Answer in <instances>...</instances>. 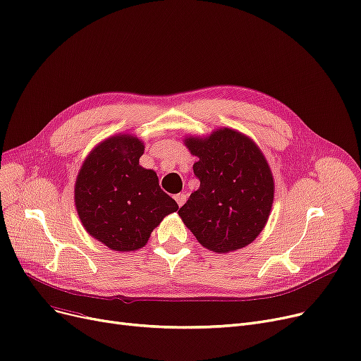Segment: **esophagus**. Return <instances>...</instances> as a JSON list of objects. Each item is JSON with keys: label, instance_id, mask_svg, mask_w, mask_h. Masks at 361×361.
<instances>
[{"label": "esophagus", "instance_id": "34e87169", "mask_svg": "<svg viewBox=\"0 0 361 361\" xmlns=\"http://www.w3.org/2000/svg\"><path fill=\"white\" fill-rule=\"evenodd\" d=\"M174 199H176V202H177V205H178V207H183V205H184V202H185V195H184V193H178V195H176V196H174Z\"/></svg>", "mask_w": 361, "mask_h": 361}]
</instances>
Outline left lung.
Listing matches in <instances>:
<instances>
[{"label": "left lung", "instance_id": "8db88e82", "mask_svg": "<svg viewBox=\"0 0 361 361\" xmlns=\"http://www.w3.org/2000/svg\"><path fill=\"white\" fill-rule=\"evenodd\" d=\"M184 145L197 158L200 185L178 215L197 242L216 254L252 243L269 221L274 178L261 149L231 128L208 135H185Z\"/></svg>", "mask_w": 361, "mask_h": 361}]
</instances>
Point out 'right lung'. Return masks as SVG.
Listing matches in <instances>:
<instances>
[{
  "instance_id": "1",
  "label": "right lung",
  "mask_w": 361,
  "mask_h": 361,
  "mask_svg": "<svg viewBox=\"0 0 361 361\" xmlns=\"http://www.w3.org/2000/svg\"><path fill=\"white\" fill-rule=\"evenodd\" d=\"M145 143L115 134L94 147L75 181V207L91 238L118 252L143 247L153 228L178 209L153 169L140 165Z\"/></svg>"
}]
</instances>
